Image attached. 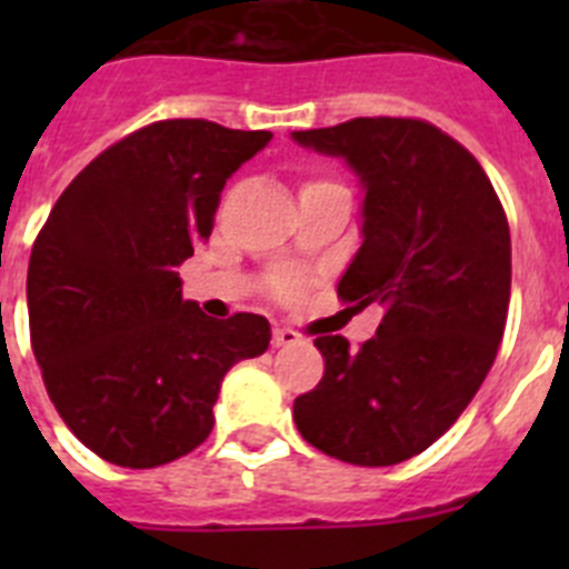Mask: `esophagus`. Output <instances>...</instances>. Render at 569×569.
<instances>
[{
	"instance_id": "34e87169",
	"label": "esophagus",
	"mask_w": 569,
	"mask_h": 569,
	"mask_svg": "<svg viewBox=\"0 0 569 569\" xmlns=\"http://www.w3.org/2000/svg\"><path fill=\"white\" fill-rule=\"evenodd\" d=\"M301 336L290 328H276L273 330V347H293L299 345Z\"/></svg>"
}]
</instances>
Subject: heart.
<instances>
[{
  "instance_id": "1",
  "label": "heart",
  "mask_w": 569,
  "mask_h": 569,
  "mask_svg": "<svg viewBox=\"0 0 569 569\" xmlns=\"http://www.w3.org/2000/svg\"><path fill=\"white\" fill-rule=\"evenodd\" d=\"M284 288H288V290H290V288H293V284H284Z\"/></svg>"
}]
</instances>
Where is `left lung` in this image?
I'll list each match as a JSON object with an SVG mask.
<instances>
[{"label":"left lung","instance_id":"left-lung-1","mask_svg":"<svg viewBox=\"0 0 569 569\" xmlns=\"http://www.w3.org/2000/svg\"><path fill=\"white\" fill-rule=\"evenodd\" d=\"M296 144L356 173L361 244L339 279L381 325L353 350L313 341L325 376L299 396L305 441L359 467L413 459L456 425L490 373L510 305V228L481 164L421 119H350L293 130Z\"/></svg>","mask_w":569,"mask_h":569}]
</instances>
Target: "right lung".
I'll return each instance as SVG.
<instances>
[{"label":"right lung","mask_w":569,"mask_h":569,"mask_svg":"<svg viewBox=\"0 0 569 569\" xmlns=\"http://www.w3.org/2000/svg\"><path fill=\"white\" fill-rule=\"evenodd\" d=\"M270 130L168 119L99 153L68 184L28 264L30 345L70 433L130 470L188 456L213 430L224 373L270 321H216L176 268L213 230L219 196Z\"/></svg>","instance_id":"1"}]
</instances>
